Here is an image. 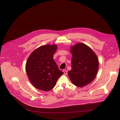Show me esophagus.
I'll return each mask as SVG.
<instances>
[{
    "label": "esophagus",
    "mask_w": 120,
    "mask_h": 120,
    "mask_svg": "<svg viewBox=\"0 0 120 120\" xmlns=\"http://www.w3.org/2000/svg\"><path fill=\"white\" fill-rule=\"evenodd\" d=\"M63 72H64V73L65 74H67V70H63Z\"/></svg>",
    "instance_id": "obj_1"
}]
</instances>
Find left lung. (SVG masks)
I'll return each mask as SVG.
<instances>
[{
	"label": "left lung",
	"mask_w": 120,
	"mask_h": 120,
	"mask_svg": "<svg viewBox=\"0 0 120 120\" xmlns=\"http://www.w3.org/2000/svg\"><path fill=\"white\" fill-rule=\"evenodd\" d=\"M71 70L68 75L72 83L83 87L95 78L99 68V61L93 50L83 43L71 46Z\"/></svg>",
	"instance_id": "8db88e82"
}]
</instances>
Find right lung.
I'll return each instance as SVG.
<instances>
[{"instance_id": "obj_1", "label": "right lung", "mask_w": 120, "mask_h": 120, "mask_svg": "<svg viewBox=\"0 0 120 120\" xmlns=\"http://www.w3.org/2000/svg\"><path fill=\"white\" fill-rule=\"evenodd\" d=\"M57 49L56 45H44L34 50L29 57L26 72L30 82L37 89L45 91L52 90L64 73L53 59Z\"/></svg>"}]
</instances>
